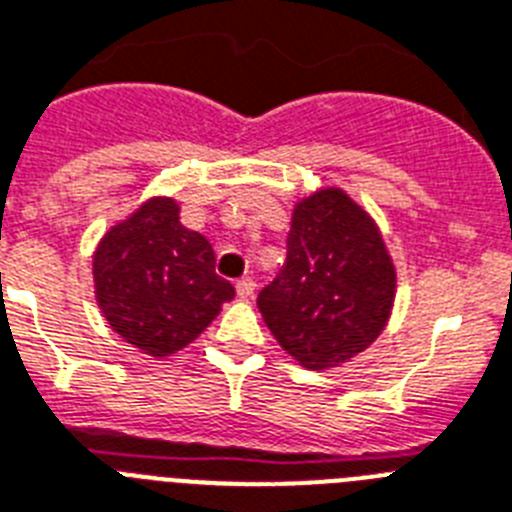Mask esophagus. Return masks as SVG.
Wrapping results in <instances>:
<instances>
[{"label":"esophagus","mask_w":512,"mask_h":512,"mask_svg":"<svg viewBox=\"0 0 512 512\" xmlns=\"http://www.w3.org/2000/svg\"><path fill=\"white\" fill-rule=\"evenodd\" d=\"M255 289H257V283H255V278H239V281H236V294L239 296H244V299H249V296L255 294Z\"/></svg>","instance_id":"34e87169"}]
</instances>
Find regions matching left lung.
Instances as JSON below:
<instances>
[{
  "label": "left lung",
  "mask_w": 512,
  "mask_h": 512,
  "mask_svg": "<svg viewBox=\"0 0 512 512\" xmlns=\"http://www.w3.org/2000/svg\"><path fill=\"white\" fill-rule=\"evenodd\" d=\"M395 268L375 221L341 190L294 208L286 263L257 294L283 351L325 369L364 351L393 309Z\"/></svg>",
  "instance_id": "8db88e82"
}]
</instances>
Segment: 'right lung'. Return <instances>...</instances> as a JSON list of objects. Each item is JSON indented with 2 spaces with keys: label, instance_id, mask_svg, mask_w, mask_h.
<instances>
[{
  "label": "right lung",
  "instance_id": "1",
  "mask_svg": "<svg viewBox=\"0 0 512 512\" xmlns=\"http://www.w3.org/2000/svg\"><path fill=\"white\" fill-rule=\"evenodd\" d=\"M93 281L111 328L150 356L184 349L234 299V286L216 273L210 242L184 229L169 197L148 200L103 236Z\"/></svg>",
  "mask_w": 512,
  "mask_h": 512
}]
</instances>
